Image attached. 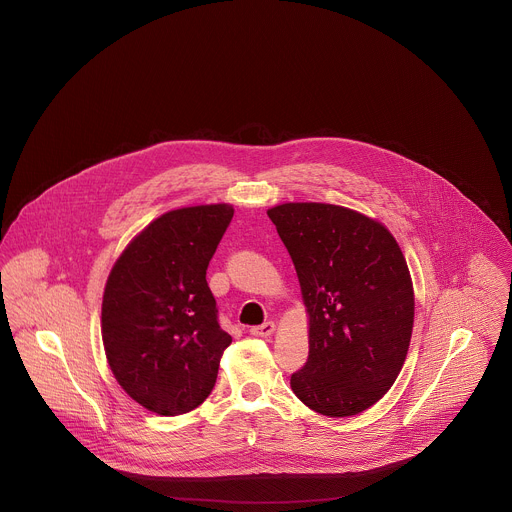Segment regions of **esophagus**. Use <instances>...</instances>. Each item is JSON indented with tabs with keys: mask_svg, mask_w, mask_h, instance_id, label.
<instances>
[{
	"mask_svg": "<svg viewBox=\"0 0 512 512\" xmlns=\"http://www.w3.org/2000/svg\"><path fill=\"white\" fill-rule=\"evenodd\" d=\"M253 336H263V338H267V336H271L273 332H275V322H263V324H259V326H253L251 330H249Z\"/></svg>",
	"mask_w": 512,
	"mask_h": 512,
	"instance_id": "1",
	"label": "esophagus"
}]
</instances>
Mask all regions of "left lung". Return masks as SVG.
I'll use <instances>...</instances> for the list:
<instances>
[{
    "label": "left lung",
    "instance_id": "8db88e82",
    "mask_svg": "<svg viewBox=\"0 0 512 512\" xmlns=\"http://www.w3.org/2000/svg\"><path fill=\"white\" fill-rule=\"evenodd\" d=\"M301 283L308 360L291 376L314 411L348 417L396 382L413 328V285L394 235L342 205L281 204L267 211Z\"/></svg>",
    "mask_w": 512,
    "mask_h": 512
}]
</instances>
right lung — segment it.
I'll use <instances>...</instances> for the list:
<instances>
[{
	"mask_svg": "<svg viewBox=\"0 0 512 512\" xmlns=\"http://www.w3.org/2000/svg\"><path fill=\"white\" fill-rule=\"evenodd\" d=\"M233 217L229 204L172 209L116 259L103 295V344L122 390L158 415L211 394L231 336L217 322L207 265Z\"/></svg>",
	"mask_w": 512,
	"mask_h": 512,
	"instance_id": "1",
	"label": "right lung"
}]
</instances>
